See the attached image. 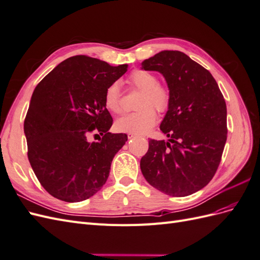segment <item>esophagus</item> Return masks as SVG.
Instances as JSON below:
<instances>
[{
    "label": "esophagus",
    "mask_w": 260,
    "mask_h": 260,
    "mask_svg": "<svg viewBox=\"0 0 260 260\" xmlns=\"http://www.w3.org/2000/svg\"><path fill=\"white\" fill-rule=\"evenodd\" d=\"M137 137V135H135V133H128V139L129 140H131V139H133V138H136Z\"/></svg>",
    "instance_id": "1"
}]
</instances>
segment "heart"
Masks as SVG:
<instances>
[{"mask_svg": "<svg viewBox=\"0 0 260 260\" xmlns=\"http://www.w3.org/2000/svg\"><path fill=\"white\" fill-rule=\"evenodd\" d=\"M129 83L133 88L142 91L136 113L124 115L115 123L119 132L144 135L151 130L157 120V112L168 111L171 102L170 92L165 85L158 83V78L146 70H135L129 77ZM104 105L109 112L119 115L123 112L119 83L114 82L107 86L104 93Z\"/></svg>", "mask_w": 260, "mask_h": 260, "instance_id": "b5f03b06", "label": "heart"}]
</instances>
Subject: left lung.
Instances as JSON below:
<instances>
[{"instance_id": "1", "label": "left lung", "mask_w": 260, "mask_h": 260, "mask_svg": "<svg viewBox=\"0 0 260 260\" xmlns=\"http://www.w3.org/2000/svg\"><path fill=\"white\" fill-rule=\"evenodd\" d=\"M160 73L171 102L160 123L169 140H149L141 158L147 182L170 196H186L215 176L226 141V105L207 69L180 51H161L142 61Z\"/></svg>"}]
</instances>
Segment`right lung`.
Listing matches in <instances>:
<instances>
[{
  "label": "right lung",
  "mask_w": 260,
  "mask_h": 260,
  "mask_svg": "<svg viewBox=\"0 0 260 260\" xmlns=\"http://www.w3.org/2000/svg\"><path fill=\"white\" fill-rule=\"evenodd\" d=\"M127 68L77 55L61 61L36 86L23 122L28 159L39 182L54 198L81 202L105 184L114 156L128 137L108 132L113 118L104 93ZM92 132L102 136L99 143L88 141Z\"/></svg>",
  "instance_id": "add662e5"
}]
</instances>
